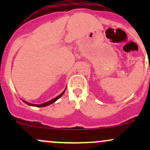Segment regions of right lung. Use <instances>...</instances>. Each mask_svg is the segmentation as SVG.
Segmentation results:
<instances>
[{"label":"right lung","mask_w":150,"mask_h":150,"mask_svg":"<svg viewBox=\"0 0 150 150\" xmlns=\"http://www.w3.org/2000/svg\"><path fill=\"white\" fill-rule=\"evenodd\" d=\"M65 91H64V92H63V93H61V94H60V95H58V97H56V98H54V99H53L52 100H51V101H47V102L44 103V104H30V103H27V101H24V102H25V103H26V104H28V105H30V106H37V107H44V106H49V105L51 104H53V103H54L55 101H56V100H58V99H59V98L61 97V96L63 95V94H64Z\"/></svg>","instance_id":"add662e5"}]
</instances>
